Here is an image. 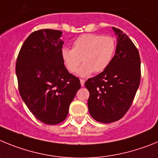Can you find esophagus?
Segmentation results:
<instances>
[{
    "label": "esophagus",
    "instance_id": "esophagus-1",
    "mask_svg": "<svg viewBox=\"0 0 158 158\" xmlns=\"http://www.w3.org/2000/svg\"><path fill=\"white\" fill-rule=\"evenodd\" d=\"M80 83H81V86H84V83H85L84 79H80Z\"/></svg>",
    "mask_w": 158,
    "mask_h": 158
}]
</instances>
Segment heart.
Segmentation results:
<instances>
[{
  "mask_svg": "<svg viewBox=\"0 0 158 158\" xmlns=\"http://www.w3.org/2000/svg\"><path fill=\"white\" fill-rule=\"evenodd\" d=\"M116 48V40L113 37L94 34L82 35L73 42L72 49H62V60L69 72L74 73L82 60L84 64L78 73L86 77L93 72L100 73L106 70L114 57Z\"/></svg>",
  "mask_w": 158,
  "mask_h": 158,
  "instance_id": "heart-1",
  "label": "heart"
}]
</instances>
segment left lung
Segmentation results:
<instances>
[{
    "label": "left lung",
    "instance_id": "1",
    "mask_svg": "<svg viewBox=\"0 0 158 158\" xmlns=\"http://www.w3.org/2000/svg\"><path fill=\"white\" fill-rule=\"evenodd\" d=\"M116 54L110 65L98 76L88 79L85 86L89 92L88 109L97 121H117L127 113L134 100L141 79L140 56L126 34L116 27Z\"/></svg>",
    "mask_w": 158,
    "mask_h": 158
}]
</instances>
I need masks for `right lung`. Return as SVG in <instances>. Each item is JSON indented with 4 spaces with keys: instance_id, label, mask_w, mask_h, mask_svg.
<instances>
[{
    "instance_id": "right-lung-1",
    "label": "right lung",
    "mask_w": 158,
    "mask_h": 158,
    "mask_svg": "<svg viewBox=\"0 0 158 158\" xmlns=\"http://www.w3.org/2000/svg\"><path fill=\"white\" fill-rule=\"evenodd\" d=\"M62 31L43 29L28 36L15 65L20 96L32 114L45 124L66 119L80 81L69 72L61 57Z\"/></svg>"
}]
</instances>
